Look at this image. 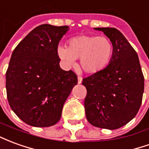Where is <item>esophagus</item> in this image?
Returning <instances> with one entry per match:
<instances>
[{
  "label": "esophagus",
  "mask_w": 149,
  "mask_h": 149,
  "mask_svg": "<svg viewBox=\"0 0 149 149\" xmlns=\"http://www.w3.org/2000/svg\"><path fill=\"white\" fill-rule=\"evenodd\" d=\"M77 80H78V84H81V82H82V77H81V76H78Z\"/></svg>",
  "instance_id": "34e87169"
}]
</instances>
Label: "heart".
Listing matches in <instances>:
<instances>
[{
    "mask_svg": "<svg viewBox=\"0 0 149 149\" xmlns=\"http://www.w3.org/2000/svg\"><path fill=\"white\" fill-rule=\"evenodd\" d=\"M113 44L106 37L82 35L68 40V48L59 46L57 53L66 65H72L80 58L81 68L87 73L99 72L109 65L113 54Z\"/></svg>",
    "mask_w": 149,
    "mask_h": 149,
    "instance_id": "1",
    "label": "heart"
}]
</instances>
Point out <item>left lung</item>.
<instances>
[{
  "label": "left lung",
  "mask_w": 149,
  "mask_h": 149,
  "mask_svg": "<svg viewBox=\"0 0 149 149\" xmlns=\"http://www.w3.org/2000/svg\"><path fill=\"white\" fill-rule=\"evenodd\" d=\"M102 31L113 44L109 64L99 72L83 79L86 87L84 109L93 126L116 129L134 118L142 102L144 78L137 53L115 28H94Z\"/></svg>",
  "instance_id": "1"
}]
</instances>
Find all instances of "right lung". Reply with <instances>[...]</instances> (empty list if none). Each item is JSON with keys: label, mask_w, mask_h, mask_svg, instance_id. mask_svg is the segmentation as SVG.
<instances>
[{"label": "right lung", "mask_w": 149, "mask_h": 149, "mask_svg": "<svg viewBox=\"0 0 149 149\" xmlns=\"http://www.w3.org/2000/svg\"><path fill=\"white\" fill-rule=\"evenodd\" d=\"M68 26L41 24L12 53L6 72V92L12 110L34 127L56 125L65 100L77 84L72 70L61 68L57 46Z\"/></svg>", "instance_id": "1"}]
</instances>
